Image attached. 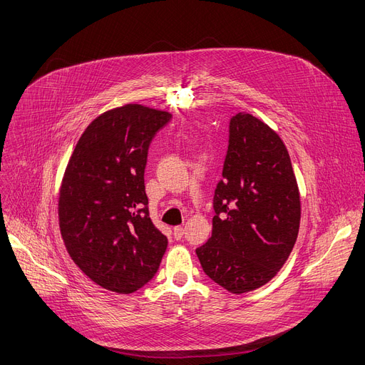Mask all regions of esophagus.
Listing matches in <instances>:
<instances>
[{
	"label": "esophagus",
	"mask_w": 365,
	"mask_h": 365,
	"mask_svg": "<svg viewBox=\"0 0 365 365\" xmlns=\"http://www.w3.org/2000/svg\"><path fill=\"white\" fill-rule=\"evenodd\" d=\"M173 236H175L176 240H180L183 237V227H180V225L175 227L173 228Z\"/></svg>",
	"instance_id": "obj_1"
}]
</instances>
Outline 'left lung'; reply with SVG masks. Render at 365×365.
<instances>
[{
  "mask_svg": "<svg viewBox=\"0 0 365 365\" xmlns=\"http://www.w3.org/2000/svg\"><path fill=\"white\" fill-rule=\"evenodd\" d=\"M214 211L212 236L196 249L204 272L233 294L269 282L295 245L300 192L282 140L250 113L230 119Z\"/></svg>",
  "mask_w": 365,
  "mask_h": 365,
  "instance_id": "left-lung-1",
  "label": "left lung"
}]
</instances>
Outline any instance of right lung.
I'll list each match as a JSON object with an SVG mask.
<instances>
[{
  "instance_id": "1",
  "label": "right lung",
  "mask_w": 365,
  "mask_h": 365,
  "mask_svg": "<svg viewBox=\"0 0 365 365\" xmlns=\"http://www.w3.org/2000/svg\"><path fill=\"white\" fill-rule=\"evenodd\" d=\"M172 115L129 103L83 132L59 189L61 236L77 267L105 289L130 294L157 272L168 237L153 224L144 172Z\"/></svg>"
}]
</instances>
